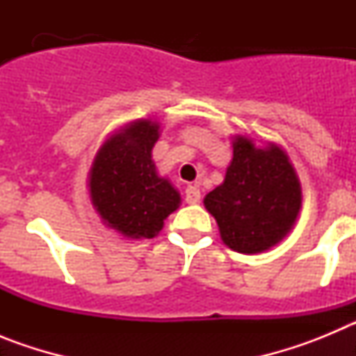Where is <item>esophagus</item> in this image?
<instances>
[{"instance_id": "34e87169", "label": "esophagus", "mask_w": 356, "mask_h": 356, "mask_svg": "<svg viewBox=\"0 0 356 356\" xmlns=\"http://www.w3.org/2000/svg\"><path fill=\"white\" fill-rule=\"evenodd\" d=\"M200 200H201L200 188L188 185V187L185 188V201H187L188 205H196V203H200Z\"/></svg>"}]
</instances>
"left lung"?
<instances>
[{"mask_svg": "<svg viewBox=\"0 0 356 356\" xmlns=\"http://www.w3.org/2000/svg\"><path fill=\"white\" fill-rule=\"evenodd\" d=\"M225 180L203 200L219 235L237 253H264L284 241L300 216L303 194L291 159L278 144L257 146L235 135Z\"/></svg>", "mask_w": 356, "mask_h": 356, "instance_id": "1", "label": "left lung"}]
</instances>
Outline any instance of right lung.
Segmentation results:
<instances>
[{"label": "right lung", "mask_w": 356, "mask_h": 356, "mask_svg": "<svg viewBox=\"0 0 356 356\" xmlns=\"http://www.w3.org/2000/svg\"><path fill=\"white\" fill-rule=\"evenodd\" d=\"M159 137L160 122L153 119L128 122L106 137L90 165V203L103 225L124 238L156 237L181 203L151 155Z\"/></svg>", "instance_id": "obj_1"}]
</instances>
